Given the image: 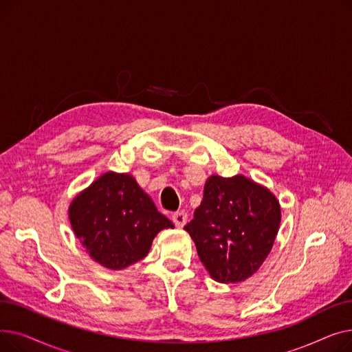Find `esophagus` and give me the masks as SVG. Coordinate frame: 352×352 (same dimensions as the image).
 <instances>
[{
  "mask_svg": "<svg viewBox=\"0 0 352 352\" xmlns=\"http://www.w3.org/2000/svg\"><path fill=\"white\" fill-rule=\"evenodd\" d=\"M187 214L184 211H178L175 214H173V223L175 224L177 228H182L184 226L187 224Z\"/></svg>",
  "mask_w": 352,
  "mask_h": 352,
  "instance_id": "obj_1",
  "label": "esophagus"
}]
</instances>
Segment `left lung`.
<instances>
[{
  "mask_svg": "<svg viewBox=\"0 0 352 352\" xmlns=\"http://www.w3.org/2000/svg\"><path fill=\"white\" fill-rule=\"evenodd\" d=\"M281 223V206L261 184L238 174H212L192 221L184 227L210 276L223 284L243 283L272 250Z\"/></svg>",
  "mask_w": 352,
  "mask_h": 352,
  "instance_id": "left-lung-1",
  "label": "left lung"
}]
</instances>
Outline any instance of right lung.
Segmentation results:
<instances>
[{"label":"right lung","instance_id":"right-lung-1","mask_svg":"<svg viewBox=\"0 0 352 352\" xmlns=\"http://www.w3.org/2000/svg\"><path fill=\"white\" fill-rule=\"evenodd\" d=\"M68 218L85 252L113 271L142 260L157 234L174 228L131 174L114 171L104 173L74 197Z\"/></svg>","mask_w":352,"mask_h":352}]
</instances>
